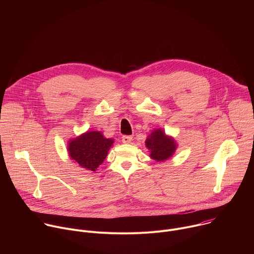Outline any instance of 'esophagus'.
<instances>
[{"instance_id": "1", "label": "esophagus", "mask_w": 254, "mask_h": 254, "mask_svg": "<svg viewBox=\"0 0 254 254\" xmlns=\"http://www.w3.org/2000/svg\"><path fill=\"white\" fill-rule=\"evenodd\" d=\"M122 140L124 143H129L132 140V135H123Z\"/></svg>"}]
</instances>
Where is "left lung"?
I'll return each mask as SVG.
<instances>
[{
	"instance_id": "8db88e82",
	"label": "left lung",
	"mask_w": 254,
	"mask_h": 254,
	"mask_svg": "<svg viewBox=\"0 0 254 254\" xmlns=\"http://www.w3.org/2000/svg\"><path fill=\"white\" fill-rule=\"evenodd\" d=\"M146 147L150 151V157L157 162H164L171 158L176 149V140L165 133L162 128L154 129L146 139Z\"/></svg>"
}]
</instances>
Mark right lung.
<instances>
[{
    "label": "right lung",
    "instance_id": "obj_1",
    "mask_svg": "<svg viewBox=\"0 0 254 254\" xmlns=\"http://www.w3.org/2000/svg\"><path fill=\"white\" fill-rule=\"evenodd\" d=\"M114 139L106 138L100 131L91 130L68 141V153L74 163L87 171H96L106 158Z\"/></svg>",
    "mask_w": 254,
    "mask_h": 254
}]
</instances>
